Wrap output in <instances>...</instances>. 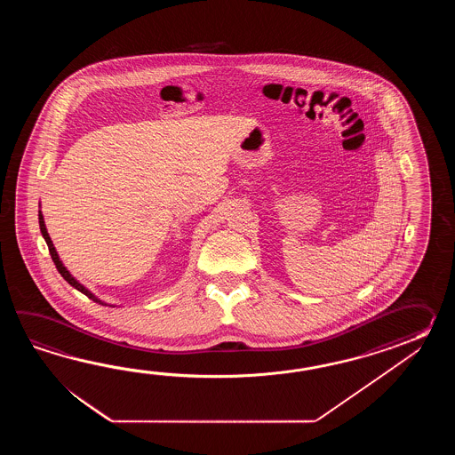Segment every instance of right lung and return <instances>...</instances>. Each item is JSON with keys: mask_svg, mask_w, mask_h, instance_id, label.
<instances>
[{"mask_svg": "<svg viewBox=\"0 0 455 455\" xmlns=\"http://www.w3.org/2000/svg\"><path fill=\"white\" fill-rule=\"evenodd\" d=\"M39 224H40V232H42V235H44V239H45V242H47V245H49V251L50 255H52V260H53V263H55V267H57V270H59L60 275L65 278V280L68 281L69 284L75 288V290L81 291L83 294H86L87 298L89 299L94 300V302H99V304H104L102 300L99 299V298H96L91 291L86 290L79 281L69 273L67 268H65V265L61 263V260H60L59 253H57V251H55V247H53V242H52V239H50L49 232H47V228H45V223H44V216H42V212H39Z\"/></svg>", "mask_w": 455, "mask_h": 455, "instance_id": "add662e5", "label": "right lung"}]
</instances>
